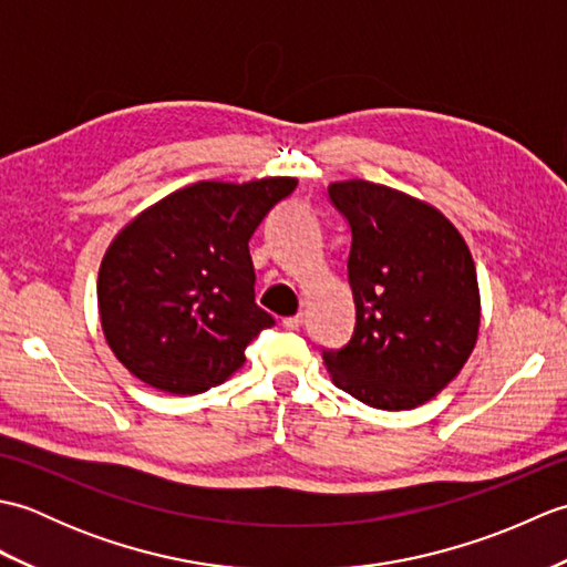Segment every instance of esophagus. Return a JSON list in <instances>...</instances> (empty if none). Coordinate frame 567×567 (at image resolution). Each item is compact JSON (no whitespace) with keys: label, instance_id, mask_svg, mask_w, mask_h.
Here are the masks:
<instances>
[{"label":"esophagus","instance_id":"1","mask_svg":"<svg viewBox=\"0 0 567 567\" xmlns=\"http://www.w3.org/2000/svg\"><path fill=\"white\" fill-rule=\"evenodd\" d=\"M302 321H305V317H302V315L285 317V319H282V327H285V329H290V331H295V329L302 327Z\"/></svg>","mask_w":567,"mask_h":567}]
</instances>
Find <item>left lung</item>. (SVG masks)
I'll list each match as a JSON object with an SVG mask.
<instances>
[{
	"mask_svg": "<svg viewBox=\"0 0 567 567\" xmlns=\"http://www.w3.org/2000/svg\"><path fill=\"white\" fill-rule=\"evenodd\" d=\"M351 226L355 331L323 351L336 388L368 406L414 409L457 378L477 343L480 290L470 248L445 216L368 179L329 185Z\"/></svg>",
	"mask_w": 567,
	"mask_h": 567,
	"instance_id": "obj_1",
	"label": "left lung"
}]
</instances>
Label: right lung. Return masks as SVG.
<instances>
[{"instance_id": "add662e5", "label": "right lung", "mask_w": 567, "mask_h": 567, "mask_svg": "<svg viewBox=\"0 0 567 567\" xmlns=\"http://www.w3.org/2000/svg\"><path fill=\"white\" fill-rule=\"evenodd\" d=\"M297 177L187 185L136 214L106 248L97 305L106 346L131 375L171 394H199L246 363L272 327L256 305L252 231Z\"/></svg>"}]
</instances>
